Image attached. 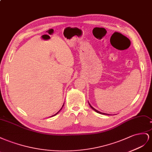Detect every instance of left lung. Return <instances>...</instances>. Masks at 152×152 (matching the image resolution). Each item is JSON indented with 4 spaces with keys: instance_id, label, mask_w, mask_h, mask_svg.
<instances>
[{
    "instance_id": "1",
    "label": "left lung",
    "mask_w": 152,
    "mask_h": 152,
    "mask_svg": "<svg viewBox=\"0 0 152 152\" xmlns=\"http://www.w3.org/2000/svg\"><path fill=\"white\" fill-rule=\"evenodd\" d=\"M89 104V103H88ZM89 105H90V107L91 108H92V109H93L95 111H96L97 113H100V114H102V115H109V114H106V113H101V112H100V111H97V110H95V109H94V108L92 106H91L90 104H89Z\"/></svg>"
}]
</instances>
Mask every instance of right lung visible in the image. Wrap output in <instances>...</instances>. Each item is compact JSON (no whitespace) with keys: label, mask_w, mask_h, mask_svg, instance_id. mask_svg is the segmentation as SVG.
<instances>
[{"label":"right lung","mask_w":152,"mask_h":152,"mask_svg":"<svg viewBox=\"0 0 152 152\" xmlns=\"http://www.w3.org/2000/svg\"><path fill=\"white\" fill-rule=\"evenodd\" d=\"M64 105H63V106H62V108H61V109H60V110H59V111H58V112H59V111H60V110H62V107H63V106H64ZM58 113H56V114H55V115H53V116H55V115H57V113H58Z\"/></svg>","instance_id":"obj_1"}]
</instances>
